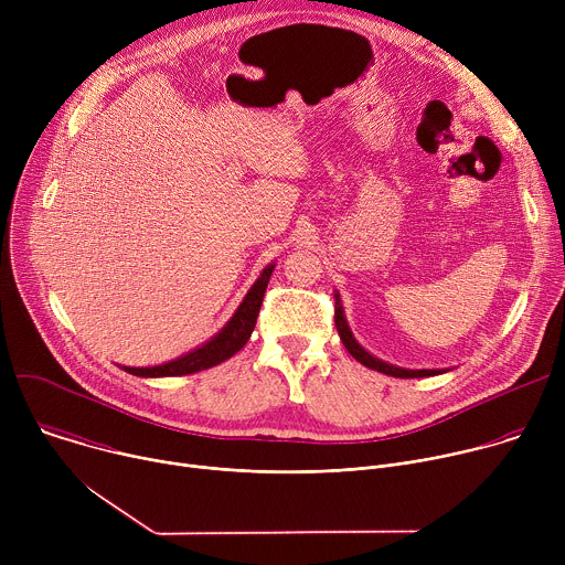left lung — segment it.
Segmentation results:
<instances>
[{"instance_id":"left-lung-1","label":"left lung","mask_w":565,"mask_h":565,"mask_svg":"<svg viewBox=\"0 0 565 565\" xmlns=\"http://www.w3.org/2000/svg\"><path fill=\"white\" fill-rule=\"evenodd\" d=\"M335 327H338V333H340V340L342 344L347 347V351L360 362L364 364L366 369H373V371H380L384 375H393V377H429V375H438V373H445L440 369H402V366H393V364H386L377 358H373L369 351H364L358 340L353 338L351 329H349V321L344 317V308H342V299L340 295L335 292Z\"/></svg>"}]
</instances>
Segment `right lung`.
<instances>
[{"instance_id":"add662e5","label":"right lung","mask_w":565,"mask_h":565,"mask_svg":"<svg viewBox=\"0 0 565 565\" xmlns=\"http://www.w3.org/2000/svg\"><path fill=\"white\" fill-rule=\"evenodd\" d=\"M273 270H275V264L264 268V273L253 284V288L248 290L244 301H241V306L236 308L232 319L203 347L190 351L183 358H177L172 362L158 364V366H140V369L138 366H122V369L127 373L140 375V377H172V375H190V373H196V371H203V369H210V366H216V364L225 362L236 351L244 349L246 342L250 340Z\"/></svg>"}]
</instances>
